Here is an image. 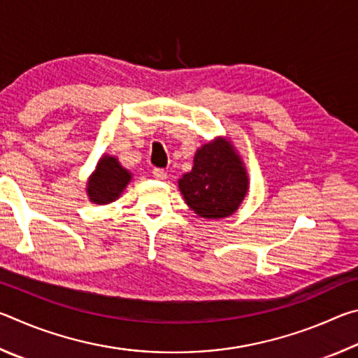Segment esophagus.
<instances>
[{
  "instance_id": "obj_1",
  "label": "esophagus",
  "mask_w": 358,
  "mask_h": 358,
  "mask_svg": "<svg viewBox=\"0 0 358 358\" xmlns=\"http://www.w3.org/2000/svg\"><path fill=\"white\" fill-rule=\"evenodd\" d=\"M153 177L157 180H166L167 172L164 171V169H153Z\"/></svg>"
}]
</instances>
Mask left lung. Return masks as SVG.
Wrapping results in <instances>:
<instances>
[{
	"label": "left lung",
	"mask_w": 358,
	"mask_h": 358,
	"mask_svg": "<svg viewBox=\"0 0 358 358\" xmlns=\"http://www.w3.org/2000/svg\"><path fill=\"white\" fill-rule=\"evenodd\" d=\"M178 189L187 207L203 220L237 213L250 191V177L229 137H216L197 148L191 172L178 180Z\"/></svg>",
	"instance_id": "left-lung-1"
}]
</instances>
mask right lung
<instances>
[{
    "instance_id": "obj_1",
    "label": "right lung",
    "mask_w": 358,
    "mask_h": 358,
    "mask_svg": "<svg viewBox=\"0 0 358 358\" xmlns=\"http://www.w3.org/2000/svg\"><path fill=\"white\" fill-rule=\"evenodd\" d=\"M131 180L132 173L120 164L118 157L102 155L87 180V196L90 202L96 205L115 202L121 197Z\"/></svg>"
}]
</instances>
